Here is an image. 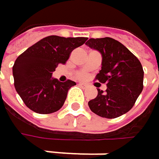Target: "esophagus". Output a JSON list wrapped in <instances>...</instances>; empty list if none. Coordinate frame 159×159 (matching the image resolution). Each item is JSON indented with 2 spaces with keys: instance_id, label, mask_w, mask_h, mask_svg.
Wrapping results in <instances>:
<instances>
[{
  "instance_id": "1",
  "label": "esophagus",
  "mask_w": 159,
  "mask_h": 159,
  "mask_svg": "<svg viewBox=\"0 0 159 159\" xmlns=\"http://www.w3.org/2000/svg\"><path fill=\"white\" fill-rule=\"evenodd\" d=\"M79 85H81V86H85V85H86V84H85V83H82V82H81V83H79Z\"/></svg>"
}]
</instances>
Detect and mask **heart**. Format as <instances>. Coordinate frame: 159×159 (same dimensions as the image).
I'll return each mask as SVG.
<instances>
[{
    "instance_id": "heart-1",
    "label": "heart",
    "mask_w": 159,
    "mask_h": 159,
    "mask_svg": "<svg viewBox=\"0 0 159 159\" xmlns=\"http://www.w3.org/2000/svg\"><path fill=\"white\" fill-rule=\"evenodd\" d=\"M77 76H78L79 78H84L85 75H84V74H78V75H77Z\"/></svg>"
}]
</instances>
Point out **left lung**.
<instances>
[{"label": "left lung", "mask_w": 159, "mask_h": 159, "mask_svg": "<svg viewBox=\"0 0 159 159\" xmlns=\"http://www.w3.org/2000/svg\"><path fill=\"white\" fill-rule=\"evenodd\" d=\"M102 55V67L96 80L106 84L88 102L95 114L114 119L130 111L143 90V70L140 61L118 40L111 38L89 39L85 43Z\"/></svg>", "instance_id": "8db88e82"}]
</instances>
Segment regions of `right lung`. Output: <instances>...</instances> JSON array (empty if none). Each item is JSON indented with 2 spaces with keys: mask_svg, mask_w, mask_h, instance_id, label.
<instances>
[{
  "mask_svg": "<svg viewBox=\"0 0 159 159\" xmlns=\"http://www.w3.org/2000/svg\"><path fill=\"white\" fill-rule=\"evenodd\" d=\"M86 40L87 38L48 36L18 56L13 66L15 87L28 109L49 114L63 106L68 90L76 84L72 80L60 82L51 77L52 73Z\"/></svg>",
  "mask_w": 159,
  "mask_h": 159,
  "instance_id": "right-lung-1",
  "label": "right lung"
}]
</instances>
